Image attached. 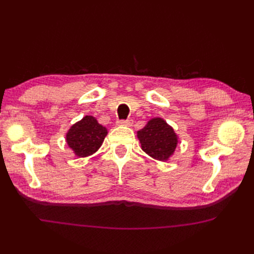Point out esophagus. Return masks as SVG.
<instances>
[{
	"mask_svg": "<svg viewBox=\"0 0 254 254\" xmlns=\"http://www.w3.org/2000/svg\"><path fill=\"white\" fill-rule=\"evenodd\" d=\"M118 126H131L132 125V120H126V121H118L117 122Z\"/></svg>",
	"mask_w": 254,
	"mask_h": 254,
	"instance_id": "34e87169",
	"label": "esophagus"
}]
</instances>
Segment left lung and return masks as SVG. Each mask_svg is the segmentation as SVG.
Here are the masks:
<instances>
[{"mask_svg": "<svg viewBox=\"0 0 254 254\" xmlns=\"http://www.w3.org/2000/svg\"><path fill=\"white\" fill-rule=\"evenodd\" d=\"M141 149L149 156L165 162L174 154L178 144V136L172 126L161 117H154L137 131Z\"/></svg>", "mask_w": 254, "mask_h": 254, "instance_id": "8db88e82", "label": "left lung"}]
</instances>
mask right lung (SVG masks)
<instances>
[{
	"label": "right lung",
	"instance_id": "1",
	"mask_svg": "<svg viewBox=\"0 0 254 254\" xmlns=\"http://www.w3.org/2000/svg\"><path fill=\"white\" fill-rule=\"evenodd\" d=\"M108 129L98 123L97 118L86 115L75 123L66 133V142L78 157L95 153L102 145Z\"/></svg>",
	"mask_w": 254,
	"mask_h": 254
}]
</instances>
